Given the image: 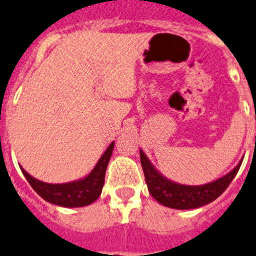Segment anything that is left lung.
Masks as SVG:
<instances>
[{
    "label": "left lung",
    "instance_id": "left-lung-1",
    "mask_svg": "<svg viewBox=\"0 0 256 256\" xmlns=\"http://www.w3.org/2000/svg\"><path fill=\"white\" fill-rule=\"evenodd\" d=\"M242 160L244 158H241L238 165L233 170L216 180L201 184V186H186V184L170 180L165 175H162L150 161L146 153L140 150L142 168L144 171L148 190L153 198L160 202L161 205L170 208H176V210L201 208L216 200L226 190V186H230L233 178L238 172Z\"/></svg>",
    "mask_w": 256,
    "mask_h": 256
}]
</instances>
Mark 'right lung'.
Returning <instances> with one entry per match:
<instances>
[{"mask_svg":"<svg viewBox=\"0 0 256 256\" xmlns=\"http://www.w3.org/2000/svg\"><path fill=\"white\" fill-rule=\"evenodd\" d=\"M113 148H114V142L110 144L94 168L86 176L81 178L78 180L68 182V183H45L28 174L22 166L20 170L30 186L45 201L62 206V208H82V206H88L95 202L100 196L104 186L106 166L112 156Z\"/></svg>","mask_w":256,"mask_h":256,"instance_id":"1","label":"right lung"}]
</instances>
